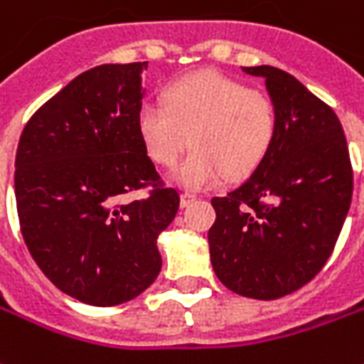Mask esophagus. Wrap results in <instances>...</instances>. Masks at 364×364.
<instances>
[{"label":"esophagus","instance_id":"esophagus-1","mask_svg":"<svg viewBox=\"0 0 364 364\" xmlns=\"http://www.w3.org/2000/svg\"><path fill=\"white\" fill-rule=\"evenodd\" d=\"M197 199H199V197H197L195 193H189V191L181 193V207H189V205L197 201Z\"/></svg>","mask_w":364,"mask_h":364}]
</instances>
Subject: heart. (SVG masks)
I'll list each match as a JSON object with an SVG mask.
<instances>
[{"mask_svg": "<svg viewBox=\"0 0 364 364\" xmlns=\"http://www.w3.org/2000/svg\"><path fill=\"white\" fill-rule=\"evenodd\" d=\"M143 147L161 167H173L189 189H209L231 175L245 179L265 161L279 133L273 99L243 81L215 71H199L175 81L161 99H145L137 111Z\"/></svg>", "mask_w": 364, "mask_h": 364, "instance_id": "heart-1", "label": "heart"}]
</instances>
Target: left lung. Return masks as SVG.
Instances as JSON below:
<instances>
[{
	"mask_svg": "<svg viewBox=\"0 0 364 364\" xmlns=\"http://www.w3.org/2000/svg\"><path fill=\"white\" fill-rule=\"evenodd\" d=\"M265 79L279 113L267 159L225 197H213L209 249L215 275L261 301L291 295L325 267L353 197L343 125L325 101L283 69L243 68Z\"/></svg>",
	"mask_w": 364,
	"mask_h": 364,
	"instance_id": "obj_1",
	"label": "left lung"
}]
</instances>
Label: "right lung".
I'll list each match as a JSON object with an SVG mask.
<instances>
[{"label": "right lung", "instance_id": "obj_1", "mask_svg": "<svg viewBox=\"0 0 364 364\" xmlns=\"http://www.w3.org/2000/svg\"><path fill=\"white\" fill-rule=\"evenodd\" d=\"M141 63L81 73L31 115L16 155V203L43 275L81 303L111 306L161 271L157 237L179 193L155 169L137 129ZM145 191L143 198H131Z\"/></svg>", "mask_w": 364, "mask_h": 364}]
</instances>
